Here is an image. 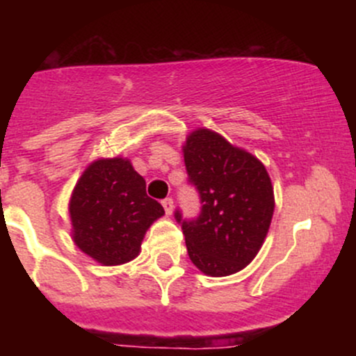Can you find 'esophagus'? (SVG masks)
Listing matches in <instances>:
<instances>
[{"instance_id": "esophagus-1", "label": "esophagus", "mask_w": 356, "mask_h": 356, "mask_svg": "<svg viewBox=\"0 0 356 356\" xmlns=\"http://www.w3.org/2000/svg\"><path fill=\"white\" fill-rule=\"evenodd\" d=\"M162 206H164V211H165L167 216L172 214V211H174V201H172V199H170V197L164 199V201H162Z\"/></svg>"}]
</instances>
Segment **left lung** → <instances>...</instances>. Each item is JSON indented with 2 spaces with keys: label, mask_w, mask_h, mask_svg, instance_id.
<instances>
[{
  "label": "left lung",
  "mask_w": 356,
  "mask_h": 356,
  "mask_svg": "<svg viewBox=\"0 0 356 356\" xmlns=\"http://www.w3.org/2000/svg\"><path fill=\"white\" fill-rule=\"evenodd\" d=\"M182 150L202 204L192 220L175 211L191 261L207 276L234 275L254 259L271 224L275 192L266 167L209 129L191 132Z\"/></svg>",
  "instance_id": "8db88e82"
}]
</instances>
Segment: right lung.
Returning <instances> with one entry per match:
<instances>
[{"label": "right lung", "mask_w": 356, "mask_h": 356, "mask_svg": "<svg viewBox=\"0 0 356 356\" xmlns=\"http://www.w3.org/2000/svg\"><path fill=\"white\" fill-rule=\"evenodd\" d=\"M72 238L104 266L136 259L147 229L164 216L129 159H99L83 170L68 204Z\"/></svg>", "instance_id": "add662e5"}]
</instances>
